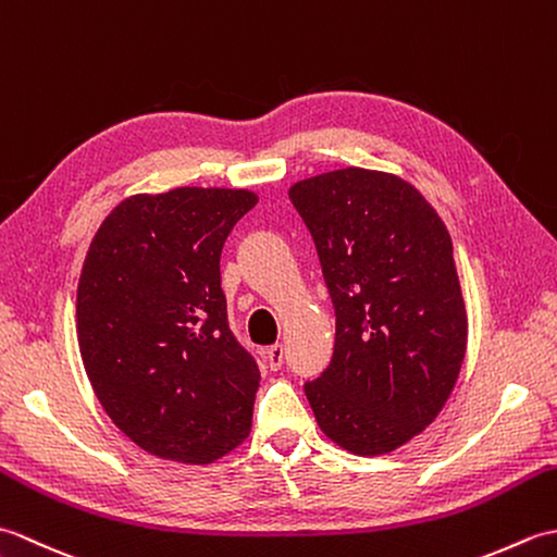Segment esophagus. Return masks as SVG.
Masks as SVG:
<instances>
[{
	"instance_id": "1",
	"label": "esophagus",
	"mask_w": 557,
	"mask_h": 557,
	"mask_svg": "<svg viewBox=\"0 0 557 557\" xmlns=\"http://www.w3.org/2000/svg\"><path fill=\"white\" fill-rule=\"evenodd\" d=\"M282 361H285V349H282V345H272V347L265 351L268 369H270V371L282 369Z\"/></svg>"
}]
</instances>
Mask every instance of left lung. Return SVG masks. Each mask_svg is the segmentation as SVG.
Segmentation results:
<instances>
[{
  "label": "left lung",
  "mask_w": 557,
  "mask_h": 557,
  "mask_svg": "<svg viewBox=\"0 0 557 557\" xmlns=\"http://www.w3.org/2000/svg\"><path fill=\"white\" fill-rule=\"evenodd\" d=\"M335 306L333 361L304 385L321 431L354 455L393 453L453 393L467 309L441 215L395 174L347 168L289 188Z\"/></svg>",
  "instance_id": "obj_1"
}]
</instances>
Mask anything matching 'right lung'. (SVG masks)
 <instances>
[{"label": "right lung", "instance_id": "1", "mask_svg": "<svg viewBox=\"0 0 557 557\" xmlns=\"http://www.w3.org/2000/svg\"><path fill=\"white\" fill-rule=\"evenodd\" d=\"M256 203L246 188L136 194L92 236L81 359L102 409L148 455L210 465L251 433L260 371L230 330L220 253Z\"/></svg>", "mask_w": 557, "mask_h": 557}]
</instances>
